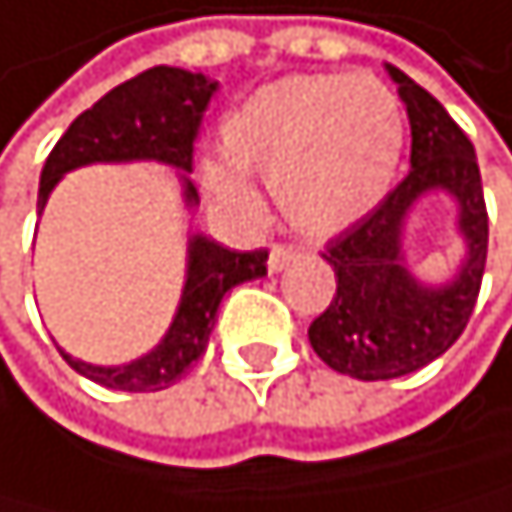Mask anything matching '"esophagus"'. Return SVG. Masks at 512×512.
<instances>
[{
	"mask_svg": "<svg viewBox=\"0 0 512 512\" xmlns=\"http://www.w3.org/2000/svg\"><path fill=\"white\" fill-rule=\"evenodd\" d=\"M299 254L293 248H283V245H274L267 254V267H270V274H280V270H286L290 264H296Z\"/></svg>",
	"mask_w": 512,
	"mask_h": 512,
	"instance_id": "1",
	"label": "esophagus"
}]
</instances>
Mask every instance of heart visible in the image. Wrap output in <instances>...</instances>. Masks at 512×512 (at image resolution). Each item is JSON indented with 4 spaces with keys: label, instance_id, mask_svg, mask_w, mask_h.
Segmentation results:
<instances>
[{
    "label": "heart",
    "instance_id": "heart-1",
    "mask_svg": "<svg viewBox=\"0 0 512 512\" xmlns=\"http://www.w3.org/2000/svg\"><path fill=\"white\" fill-rule=\"evenodd\" d=\"M226 162L203 165V187L226 206H251L239 171L270 184L290 229L328 238L385 197L405 149L398 98L369 72H302L261 85L222 117Z\"/></svg>",
    "mask_w": 512,
    "mask_h": 512
}]
</instances>
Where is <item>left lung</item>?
<instances>
[{"instance_id": "8db88e82", "label": "left lung", "mask_w": 512, "mask_h": 512, "mask_svg": "<svg viewBox=\"0 0 512 512\" xmlns=\"http://www.w3.org/2000/svg\"><path fill=\"white\" fill-rule=\"evenodd\" d=\"M411 123V168L392 194L325 248L337 293L309 328V344L334 373L363 382L398 379L459 341L488 261V210L475 146L446 107L398 66L385 63ZM427 196L457 206L463 258L443 281H424L407 261V222Z\"/></svg>"}]
</instances>
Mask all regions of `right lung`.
<instances>
[{
	"mask_svg": "<svg viewBox=\"0 0 512 512\" xmlns=\"http://www.w3.org/2000/svg\"><path fill=\"white\" fill-rule=\"evenodd\" d=\"M213 92V79L178 66H152L139 72L136 79L111 88L101 101L69 123V130L47 155L44 171H40L37 216L44 213L53 187L69 171L85 165L155 162L175 168L184 213H191L194 219L200 197L187 175H191V152L203 107L210 104ZM258 277H267V251H229L210 235L187 232L181 299L159 344L146 350L143 357L117 366L85 363L79 357H69L63 347L60 353L79 376L104 385V389L162 392L206 353L222 296L232 286Z\"/></svg>",
	"mask_w": 512,
	"mask_h": 512,
	"instance_id": "1",
	"label": "right lung"
}]
</instances>
